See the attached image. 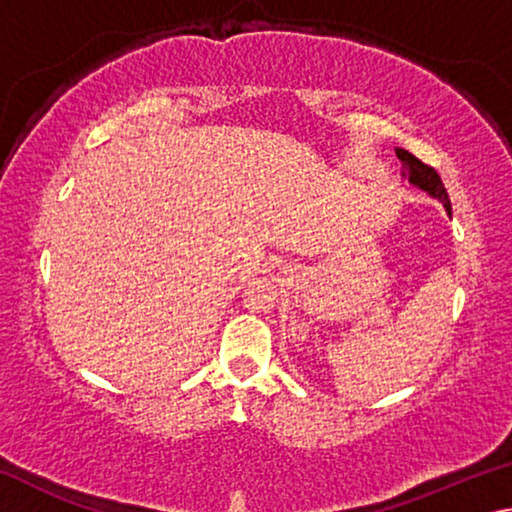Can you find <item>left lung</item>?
Listing matches in <instances>:
<instances>
[{
	"mask_svg": "<svg viewBox=\"0 0 512 512\" xmlns=\"http://www.w3.org/2000/svg\"><path fill=\"white\" fill-rule=\"evenodd\" d=\"M397 158L402 160V178L409 180L413 187H418L420 192L429 194L431 198H436V201L443 203L445 212L452 216V203H449V196H447V189L443 185V180L436 173V169L427 167V164L420 162L415 155H411L409 151L404 149H395Z\"/></svg>",
	"mask_w": 512,
	"mask_h": 512,
	"instance_id": "1",
	"label": "left lung"
}]
</instances>
